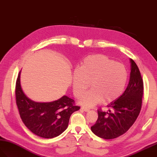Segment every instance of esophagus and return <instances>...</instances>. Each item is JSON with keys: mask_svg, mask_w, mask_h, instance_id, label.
Returning a JSON list of instances; mask_svg holds the SVG:
<instances>
[{"mask_svg": "<svg viewBox=\"0 0 157 157\" xmlns=\"http://www.w3.org/2000/svg\"><path fill=\"white\" fill-rule=\"evenodd\" d=\"M81 109H82V110H84V112H88V111H90V109H89V108H84V107H83V108H81Z\"/></svg>", "mask_w": 157, "mask_h": 157, "instance_id": "esophagus-1", "label": "esophagus"}]
</instances>
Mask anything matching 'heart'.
Instances as JSON below:
<instances>
[{
    "label": "heart",
    "instance_id": "heart-1",
    "mask_svg": "<svg viewBox=\"0 0 157 157\" xmlns=\"http://www.w3.org/2000/svg\"><path fill=\"white\" fill-rule=\"evenodd\" d=\"M128 80L124 65L114 62L104 55H94L84 59L73 75L74 94L79 98L90 87L92 88L80 99L84 106L92 107L104 101L111 102L124 91Z\"/></svg>",
    "mask_w": 157,
    "mask_h": 157
}]
</instances>
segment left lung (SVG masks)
<instances>
[{"label": "left lung", "instance_id": "1", "mask_svg": "<svg viewBox=\"0 0 157 157\" xmlns=\"http://www.w3.org/2000/svg\"><path fill=\"white\" fill-rule=\"evenodd\" d=\"M131 73L124 92L108 107L111 110H98V117L91 130L97 136L112 139L124 134L135 123L140 113L143 94V81L136 63L130 59Z\"/></svg>", "mask_w": 157, "mask_h": 157}]
</instances>
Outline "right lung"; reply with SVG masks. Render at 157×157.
Here are the masks:
<instances>
[{"label":"right lung","mask_w":157,"mask_h":157,"mask_svg":"<svg viewBox=\"0 0 157 157\" xmlns=\"http://www.w3.org/2000/svg\"><path fill=\"white\" fill-rule=\"evenodd\" d=\"M16 101L24 125L33 133L52 139L61 135L69 124L71 114L80 109L67 96L51 102H36L24 94L20 84V72L16 84Z\"/></svg>","instance_id":"add662e5"}]
</instances>
